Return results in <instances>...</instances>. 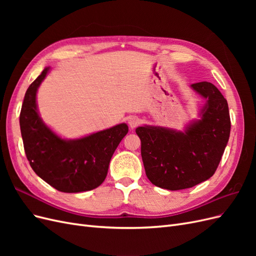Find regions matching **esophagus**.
Wrapping results in <instances>:
<instances>
[{
	"label": "esophagus",
	"instance_id": "esophagus-1",
	"mask_svg": "<svg viewBox=\"0 0 256 256\" xmlns=\"http://www.w3.org/2000/svg\"><path fill=\"white\" fill-rule=\"evenodd\" d=\"M140 122H141V120L138 118V116H131V118L128 120V125L131 129L138 127V125H140Z\"/></svg>",
	"mask_w": 256,
	"mask_h": 256
}]
</instances>
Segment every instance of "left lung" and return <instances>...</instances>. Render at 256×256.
<instances>
[{
	"label": "left lung",
	"instance_id": "left-lung-1",
	"mask_svg": "<svg viewBox=\"0 0 256 256\" xmlns=\"http://www.w3.org/2000/svg\"><path fill=\"white\" fill-rule=\"evenodd\" d=\"M190 86L205 104L198 118L184 131L150 125L136 129L147 178L157 187L172 191L209 180L220 164L230 132L228 106L220 90L206 81Z\"/></svg>",
	"mask_w": 256,
	"mask_h": 256
}]
</instances>
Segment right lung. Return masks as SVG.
<instances>
[{
  "instance_id": "obj_1",
  "label": "right lung",
  "mask_w": 256,
  "mask_h": 256,
  "mask_svg": "<svg viewBox=\"0 0 256 256\" xmlns=\"http://www.w3.org/2000/svg\"><path fill=\"white\" fill-rule=\"evenodd\" d=\"M46 67L30 85L20 113V129L26 158L42 180L60 192L97 188L106 180L111 158L128 132L127 124L79 138H64L42 120L36 102L38 88L50 72Z\"/></svg>"
}]
</instances>
